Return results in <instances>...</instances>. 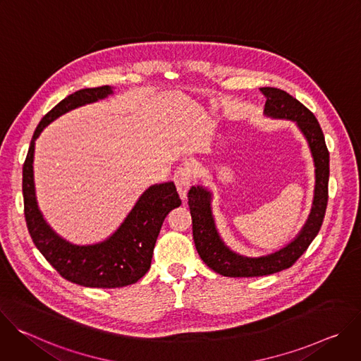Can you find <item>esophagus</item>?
<instances>
[{
  "instance_id": "34e87169",
  "label": "esophagus",
  "mask_w": 361,
  "mask_h": 361,
  "mask_svg": "<svg viewBox=\"0 0 361 361\" xmlns=\"http://www.w3.org/2000/svg\"><path fill=\"white\" fill-rule=\"evenodd\" d=\"M174 183H176V187L181 195L183 200L187 198V191L191 185V180H192V171L188 166H183V167H178L177 171L174 173Z\"/></svg>"
}]
</instances>
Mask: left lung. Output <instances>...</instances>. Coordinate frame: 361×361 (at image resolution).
I'll return each mask as SVG.
<instances>
[{"label":"left lung","instance_id":"left-lung-1","mask_svg":"<svg viewBox=\"0 0 361 361\" xmlns=\"http://www.w3.org/2000/svg\"><path fill=\"white\" fill-rule=\"evenodd\" d=\"M260 90L267 97L266 116L295 121L310 145L316 166L313 209L294 241L270 255L250 259L233 252L221 241L212 216V194L200 185L191 187L187 197L197 252L212 270L226 277H260L291 267L319 234L327 209L330 156L317 118L288 92L274 87H263Z\"/></svg>","mask_w":361,"mask_h":361}]
</instances>
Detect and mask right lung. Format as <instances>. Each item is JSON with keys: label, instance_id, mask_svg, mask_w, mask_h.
I'll use <instances>...</instances> for the list:
<instances>
[{"label": "right lung", "instance_id": "1", "mask_svg": "<svg viewBox=\"0 0 361 361\" xmlns=\"http://www.w3.org/2000/svg\"><path fill=\"white\" fill-rule=\"evenodd\" d=\"M111 92L109 85H102L78 90L61 99L41 118L23 166L24 216L35 247L61 277L84 287L97 288H116L137 283L149 270L154 245L166 216L181 204L173 181L151 185L140 197L120 228L109 240L92 245H74L59 237L44 221L35 200L32 174L37 137L45 126L67 111L106 98Z\"/></svg>", "mask_w": 361, "mask_h": 361}]
</instances>
